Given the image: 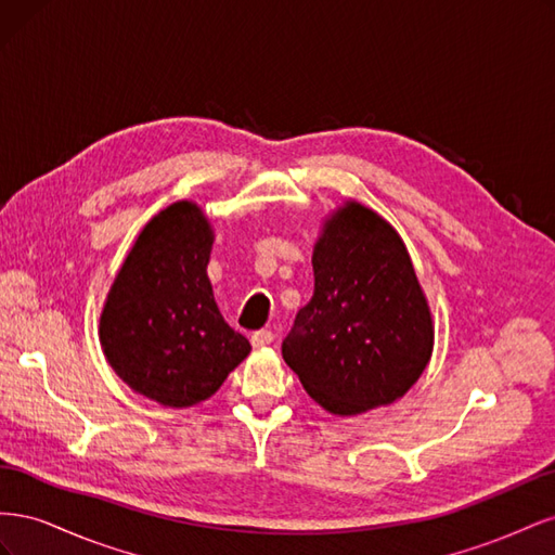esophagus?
Returning <instances> with one entry per match:
<instances>
[{
	"label": "esophagus",
	"instance_id": "esophagus-1",
	"mask_svg": "<svg viewBox=\"0 0 555 555\" xmlns=\"http://www.w3.org/2000/svg\"><path fill=\"white\" fill-rule=\"evenodd\" d=\"M273 331H268V328H261V331H255L251 333V347H257V349H261V347H268L273 343Z\"/></svg>",
	"mask_w": 555,
	"mask_h": 555
}]
</instances>
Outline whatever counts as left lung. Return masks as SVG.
I'll use <instances>...</instances> for the list:
<instances>
[{
	"mask_svg": "<svg viewBox=\"0 0 555 555\" xmlns=\"http://www.w3.org/2000/svg\"><path fill=\"white\" fill-rule=\"evenodd\" d=\"M314 294L282 357L314 402L351 416L410 391L433 354V319L398 231L357 201L335 210L312 251Z\"/></svg>",
	"mask_w": 555,
	"mask_h": 555,
	"instance_id": "obj_1",
	"label": "left lung"
}]
</instances>
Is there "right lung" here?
Returning <instances> with one entry per match:
<instances>
[{
  "label": "right lung",
  "instance_id": "obj_1",
  "mask_svg": "<svg viewBox=\"0 0 555 555\" xmlns=\"http://www.w3.org/2000/svg\"><path fill=\"white\" fill-rule=\"evenodd\" d=\"M210 247L204 210L192 201L171 204L139 233L99 319L117 377L164 408L210 398L251 349L215 304Z\"/></svg>",
  "mask_w": 555,
  "mask_h": 555
}]
</instances>
